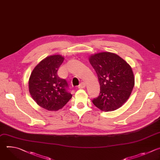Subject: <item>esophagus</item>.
<instances>
[{
    "label": "esophagus",
    "instance_id": "1",
    "mask_svg": "<svg viewBox=\"0 0 160 160\" xmlns=\"http://www.w3.org/2000/svg\"><path fill=\"white\" fill-rule=\"evenodd\" d=\"M85 86H86V84H85V83L84 82H81L80 84H79V85L78 86V88H85Z\"/></svg>",
    "mask_w": 160,
    "mask_h": 160
}]
</instances>
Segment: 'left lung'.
<instances>
[{
    "label": "left lung",
    "instance_id": "8db88e82",
    "mask_svg": "<svg viewBox=\"0 0 160 160\" xmlns=\"http://www.w3.org/2000/svg\"><path fill=\"white\" fill-rule=\"evenodd\" d=\"M89 62L97 74L100 91L92 103L104 112L121 107L128 100L134 86L131 67L115 53L101 52L91 55Z\"/></svg>",
    "mask_w": 160,
    "mask_h": 160
}]
</instances>
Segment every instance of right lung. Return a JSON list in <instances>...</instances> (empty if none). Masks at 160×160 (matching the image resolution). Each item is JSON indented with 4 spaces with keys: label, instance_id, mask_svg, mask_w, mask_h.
I'll return each instance as SVG.
<instances>
[{
    "label": "right lung",
    "instance_id": "1",
    "mask_svg": "<svg viewBox=\"0 0 160 160\" xmlns=\"http://www.w3.org/2000/svg\"><path fill=\"white\" fill-rule=\"evenodd\" d=\"M60 55L46 57L35 68L29 79V91L41 107L55 111L62 108L72 98L68 82L57 75L63 61Z\"/></svg>",
    "mask_w": 160,
    "mask_h": 160
}]
</instances>
